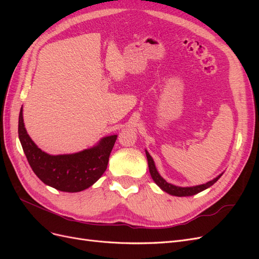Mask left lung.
Segmentation results:
<instances>
[{
	"label": "left lung",
	"instance_id": "obj_1",
	"mask_svg": "<svg viewBox=\"0 0 259 259\" xmlns=\"http://www.w3.org/2000/svg\"><path fill=\"white\" fill-rule=\"evenodd\" d=\"M146 155H147V160H148V166H149V171H150L151 177L154 180V183L158 185L163 191H165L171 195H176V197H189V195H194L197 194L203 190L207 189L210 186H213L217 180L221 178V176L223 174H221L219 176H217L216 178H214L210 182L203 184L200 186H195V187H177L171 184H168L165 179H163L160 174L158 173V170L155 168L153 159L151 158V155L148 153V151H146Z\"/></svg>",
	"mask_w": 259,
	"mask_h": 259
}]
</instances>
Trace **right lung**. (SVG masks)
Instances as JSON below:
<instances>
[{"label": "right lung", "instance_id": "right-lung-1", "mask_svg": "<svg viewBox=\"0 0 259 259\" xmlns=\"http://www.w3.org/2000/svg\"><path fill=\"white\" fill-rule=\"evenodd\" d=\"M18 136L34 174L45 185L65 192H79L97 182L105 173L117 137H105L97 146L74 154L51 155L37 148L27 134L22 108L18 120Z\"/></svg>", "mask_w": 259, "mask_h": 259}]
</instances>
